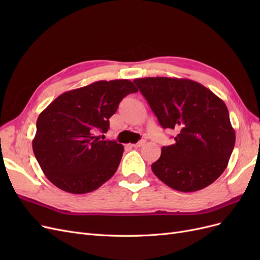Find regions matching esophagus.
Masks as SVG:
<instances>
[{
    "label": "esophagus",
    "mask_w": 260,
    "mask_h": 260,
    "mask_svg": "<svg viewBox=\"0 0 260 260\" xmlns=\"http://www.w3.org/2000/svg\"><path fill=\"white\" fill-rule=\"evenodd\" d=\"M145 144V140H141V141H139L138 143H136V144H132L131 146H133V147H141V146H143Z\"/></svg>",
    "instance_id": "34e87169"
}]
</instances>
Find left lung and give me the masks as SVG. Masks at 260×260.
Wrapping results in <instances>:
<instances>
[{"instance_id": "1", "label": "left lung", "mask_w": 260, "mask_h": 260, "mask_svg": "<svg viewBox=\"0 0 260 260\" xmlns=\"http://www.w3.org/2000/svg\"><path fill=\"white\" fill-rule=\"evenodd\" d=\"M164 129L176 130L175 143L161 147L154 175L180 192L208 186L225 170L235 132L224 102L199 82L167 77L133 80Z\"/></svg>"}]
</instances>
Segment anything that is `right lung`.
Segmentation results:
<instances>
[{"label":"right lung","mask_w":260,"mask_h":260,"mask_svg":"<svg viewBox=\"0 0 260 260\" xmlns=\"http://www.w3.org/2000/svg\"><path fill=\"white\" fill-rule=\"evenodd\" d=\"M138 92L125 79L96 81L60 94L37 120L32 141L45 177L60 190L84 194L96 190L116 172L123 146L100 140L120 101Z\"/></svg>","instance_id":"obj_1"}]
</instances>
